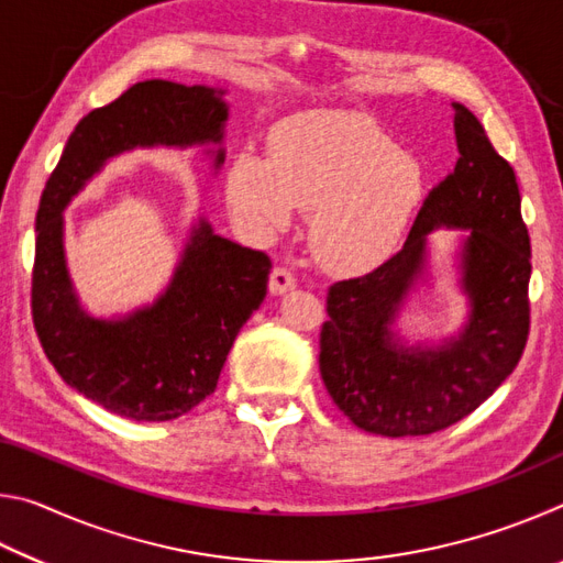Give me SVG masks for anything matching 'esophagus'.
<instances>
[{"label": "esophagus", "mask_w": 563, "mask_h": 563, "mask_svg": "<svg viewBox=\"0 0 563 563\" xmlns=\"http://www.w3.org/2000/svg\"><path fill=\"white\" fill-rule=\"evenodd\" d=\"M268 288L273 295H283L295 288V278L288 268H273L271 273V280H268Z\"/></svg>", "instance_id": "1"}]
</instances>
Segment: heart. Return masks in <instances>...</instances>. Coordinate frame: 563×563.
<instances>
[{"label":"heart","mask_w":563,"mask_h":563,"mask_svg":"<svg viewBox=\"0 0 563 563\" xmlns=\"http://www.w3.org/2000/svg\"><path fill=\"white\" fill-rule=\"evenodd\" d=\"M225 194L233 216L258 238L283 231L290 208L312 213L316 261L355 275L395 251L422 198V168L360 113L310 111L273 129L268 161L238 154Z\"/></svg>","instance_id":"obj_1"}]
</instances>
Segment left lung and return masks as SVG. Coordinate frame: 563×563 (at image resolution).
<instances>
[{
  "label": "left lung",
  "instance_id": "8db88e82",
  "mask_svg": "<svg viewBox=\"0 0 563 563\" xmlns=\"http://www.w3.org/2000/svg\"><path fill=\"white\" fill-rule=\"evenodd\" d=\"M454 107L460 158L415 218L402 251L373 273L328 290L320 330V375L330 397L360 430L422 437L474 412L514 367L529 338L531 245L519 184L474 113ZM471 231L463 249V287L471 322L440 349L398 342L391 322L423 269L434 227Z\"/></svg>",
  "mask_w": 563,
  "mask_h": 563
}]
</instances>
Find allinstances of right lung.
<instances>
[{
    "mask_svg": "<svg viewBox=\"0 0 563 563\" xmlns=\"http://www.w3.org/2000/svg\"><path fill=\"white\" fill-rule=\"evenodd\" d=\"M223 91L164 79L133 84L66 141L36 211L32 320L44 355L76 393L136 422H168L213 395L235 335L268 292L271 258L194 228L164 295L119 320L81 310L64 261L62 211L109 158L131 148L221 144ZM216 151V168L223 164Z\"/></svg>",
    "mask_w": 563,
    "mask_h": 563,
    "instance_id": "1",
    "label": "right lung"
}]
</instances>
